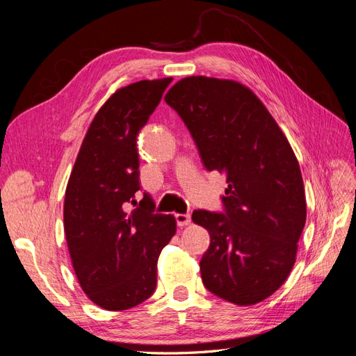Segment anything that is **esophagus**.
I'll return each instance as SVG.
<instances>
[{
  "instance_id": "obj_1",
  "label": "esophagus",
  "mask_w": 356,
  "mask_h": 356,
  "mask_svg": "<svg viewBox=\"0 0 356 356\" xmlns=\"http://www.w3.org/2000/svg\"><path fill=\"white\" fill-rule=\"evenodd\" d=\"M175 220H177V224L179 225V227H184V225H188L191 222V218L188 213H177Z\"/></svg>"
}]
</instances>
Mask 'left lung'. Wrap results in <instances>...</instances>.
Here are the masks:
<instances>
[{
  "instance_id": "obj_1",
  "label": "left lung",
  "mask_w": 356,
  "mask_h": 356,
  "mask_svg": "<svg viewBox=\"0 0 356 356\" xmlns=\"http://www.w3.org/2000/svg\"><path fill=\"white\" fill-rule=\"evenodd\" d=\"M165 101L186 123L204 168L218 170L229 184L224 213L191 215L211 236L200 260L203 285L238 306L260 303L293 270L306 222L293 148L264 104L238 81L186 77Z\"/></svg>"
}]
</instances>
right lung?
<instances>
[{
	"label": "right lung",
	"mask_w": 356,
	"mask_h": 356,
	"mask_svg": "<svg viewBox=\"0 0 356 356\" xmlns=\"http://www.w3.org/2000/svg\"><path fill=\"white\" fill-rule=\"evenodd\" d=\"M170 77L141 80L115 90L92 120L63 203V227L75 276L106 310H126L152 297L157 260L177 232L172 215L154 212L139 186L138 132L159 105Z\"/></svg>",
	"instance_id": "add662e5"
}]
</instances>
